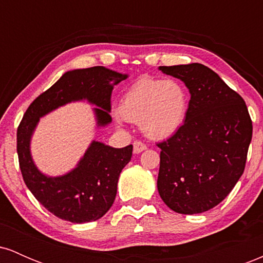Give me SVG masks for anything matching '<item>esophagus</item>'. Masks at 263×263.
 <instances>
[{"label": "esophagus", "instance_id": "34e87169", "mask_svg": "<svg viewBox=\"0 0 263 263\" xmlns=\"http://www.w3.org/2000/svg\"><path fill=\"white\" fill-rule=\"evenodd\" d=\"M144 149H147V146L143 143V142L142 141L134 142V153H136V155H137V153H141L142 151H144Z\"/></svg>", "mask_w": 263, "mask_h": 263}]
</instances>
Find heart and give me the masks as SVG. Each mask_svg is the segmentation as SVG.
<instances>
[{
  "label": "heart",
  "instance_id": "b5f03b06",
  "mask_svg": "<svg viewBox=\"0 0 263 263\" xmlns=\"http://www.w3.org/2000/svg\"><path fill=\"white\" fill-rule=\"evenodd\" d=\"M189 112V92L178 80L140 78L126 90L117 121L140 123L147 137H171L183 127Z\"/></svg>",
  "mask_w": 263,
  "mask_h": 263
}]
</instances>
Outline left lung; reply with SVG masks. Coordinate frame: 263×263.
Listing matches in <instances>:
<instances>
[{
	"instance_id": "obj_1",
	"label": "left lung",
	"mask_w": 263,
	"mask_h": 263,
	"mask_svg": "<svg viewBox=\"0 0 263 263\" xmlns=\"http://www.w3.org/2000/svg\"><path fill=\"white\" fill-rule=\"evenodd\" d=\"M189 89L183 127L159 142L162 200L179 214L204 213L221 203L245 171L252 121L238 93L199 63L159 66Z\"/></svg>"
}]
</instances>
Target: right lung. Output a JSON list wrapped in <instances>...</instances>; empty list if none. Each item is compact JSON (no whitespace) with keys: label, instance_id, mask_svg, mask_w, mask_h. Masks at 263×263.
Instances as JSON below:
<instances>
[{"label":"right lung","instance_id":"obj_1","mask_svg":"<svg viewBox=\"0 0 263 263\" xmlns=\"http://www.w3.org/2000/svg\"><path fill=\"white\" fill-rule=\"evenodd\" d=\"M104 66L68 71L29 105L17 128V153L21 173L34 198L57 218L81 224L100 219L112 206L117 182L123 167L131 161L132 144L112 148L93 141L78 167L63 177L50 178L35 168L29 141L39 117L66 102L86 99L95 108L99 126L111 122V92L125 80Z\"/></svg>","mask_w":263,"mask_h":263}]
</instances>
